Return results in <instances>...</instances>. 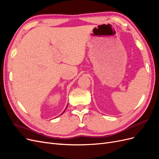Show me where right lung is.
Masks as SVG:
<instances>
[{
	"label": "right lung",
	"mask_w": 159,
	"mask_h": 159,
	"mask_svg": "<svg viewBox=\"0 0 159 159\" xmlns=\"http://www.w3.org/2000/svg\"><path fill=\"white\" fill-rule=\"evenodd\" d=\"M67 107H68V105H67ZM66 108H67V107H66ZM66 109H65V110H64V111H66ZM64 112H63V113H64ZM62 113H61V114H62Z\"/></svg>",
	"instance_id": "obj_1"
}]
</instances>
